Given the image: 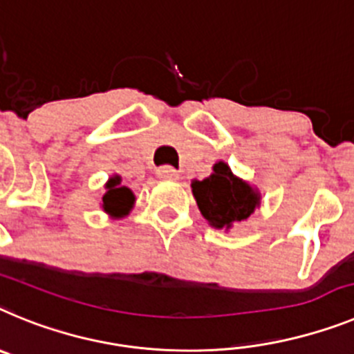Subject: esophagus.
Returning a JSON list of instances; mask_svg holds the SVG:
<instances>
[{
	"mask_svg": "<svg viewBox=\"0 0 354 354\" xmlns=\"http://www.w3.org/2000/svg\"><path fill=\"white\" fill-rule=\"evenodd\" d=\"M156 174H158L162 180H176L178 178V171L173 165H160V167L156 169Z\"/></svg>",
	"mask_w": 354,
	"mask_h": 354,
	"instance_id": "obj_1",
	"label": "esophagus"
}]
</instances>
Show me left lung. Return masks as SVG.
Masks as SVG:
<instances>
[{
    "label": "left lung",
    "mask_w": 354,
    "mask_h": 354,
    "mask_svg": "<svg viewBox=\"0 0 354 354\" xmlns=\"http://www.w3.org/2000/svg\"><path fill=\"white\" fill-rule=\"evenodd\" d=\"M192 192L203 217L215 228H232L248 219L258 205V194L235 178L224 162L214 165V174L192 183Z\"/></svg>",
    "instance_id": "1"
}]
</instances>
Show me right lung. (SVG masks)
I'll return each instance as SVG.
<instances>
[{
    "instance_id": "1",
    "label": "right lung",
    "mask_w": 354,
    "mask_h": 354,
    "mask_svg": "<svg viewBox=\"0 0 354 354\" xmlns=\"http://www.w3.org/2000/svg\"><path fill=\"white\" fill-rule=\"evenodd\" d=\"M106 194L103 196V208L104 212L115 215V217H122L130 212L131 205H133L135 198L128 187L121 185V178H112L106 183Z\"/></svg>"
}]
</instances>
